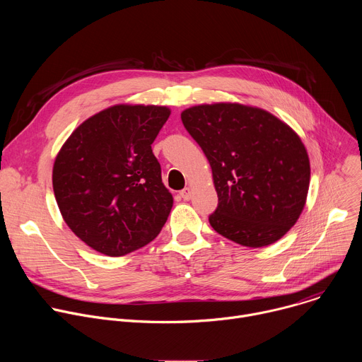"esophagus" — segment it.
Wrapping results in <instances>:
<instances>
[{
    "label": "esophagus",
    "mask_w": 362,
    "mask_h": 362,
    "mask_svg": "<svg viewBox=\"0 0 362 362\" xmlns=\"http://www.w3.org/2000/svg\"><path fill=\"white\" fill-rule=\"evenodd\" d=\"M180 196H182L185 200H190V199H192V189H190V187H185V189L180 192Z\"/></svg>",
    "instance_id": "obj_1"
}]
</instances>
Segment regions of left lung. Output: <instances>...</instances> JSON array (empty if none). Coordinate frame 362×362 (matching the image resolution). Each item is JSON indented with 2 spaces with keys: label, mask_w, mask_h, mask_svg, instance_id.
Returning a JSON list of instances; mask_svg holds the SVG:
<instances>
[{
  "label": "left lung",
  "mask_w": 362,
  "mask_h": 362,
  "mask_svg": "<svg viewBox=\"0 0 362 362\" xmlns=\"http://www.w3.org/2000/svg\"><path fill=\"white\" fill-rule=\"evenodd\" d=\"M212 168L218 208L211 226L247 247L279 240L306 202L311 166L300 137L269 112L215 103L180 115Z\"/></svg>",
  "instance_id": "obj_1"
}]
</instances>
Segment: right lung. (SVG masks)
Listing matches in <instances>:
<instances>
[{
    "label": "right lung",
    "mask_w": 362,
    "mask_h": 362,
    "mask_svg": "<svg viewBox=\"0 0 362 362\" xmlns=\"http://www.w3.org/2000/svg\"><path fill=\"white\" fill-rule=\"evenodd\" d=\"M166 106L116 105L83 122L60 148L53 189L67 226L91 249L123 256L156 238L173 206L151 143Z\"/></svg>",
    "instance_id": "obj_1"
}]
</instances>
